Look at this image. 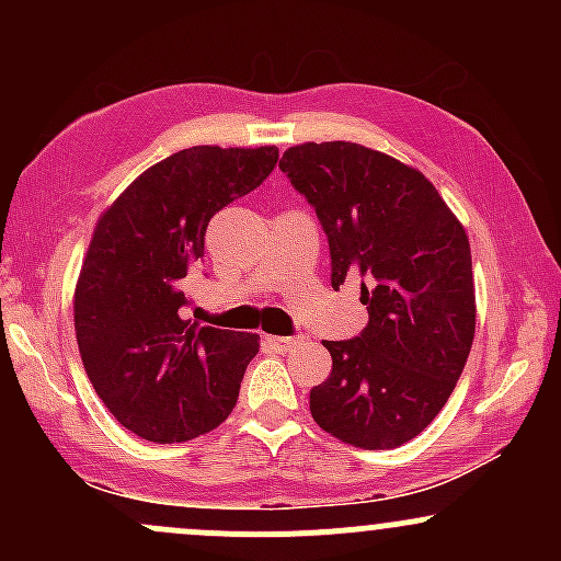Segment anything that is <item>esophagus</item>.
Segmentation results:
<instances>
[{
  "label": "esophagus",
  "mask_w": 561,
  "mask_h": 561,
  "mask_svg": "<svg viewBox=\"0 0 561 561\" xmlns=\"http://www.w3.org/2000/svg\"><path fill=\"white\" fill-rule=\"evenodd\" d=\"M298 340L300 337H279V334H268L266 345L272 347V351H276V353H287V351H293Z\"/></svg>",
  "instance_id": "34e87169"
}]
</instances>
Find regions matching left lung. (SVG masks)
Masks as SVG:
<instances>
[{
    "instance_id": "left-lung-1",
    "label": "left lung",
    "mask_w": 561,
    "mask_h": 561,
    "mask_svg": "<svg viewBox=\"0 0 561 561\" xmlns=\"http://www.w3.org/2000/svg\"><path fill=\"white\" fill-rule=\"evenodd\" d=\"M279 169L330 242L332 287L362 279L369 324L324 340L332 371L311 390L321 430L356 448H398L435 420L474 340L467 231L411 165L356 141L289 147Z\"/></svg>"
}]
</instances>
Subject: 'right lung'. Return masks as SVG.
<instances>
[{
	"instance_id": "obj_1",
	"label": "right lung",
	"mask_w": 561,
	"mask_h": 561,
	"mask_svg": "<svg viewBox=\"0 0 561 561\" xmlns=\"http://www.w3.org/2000/svg\"><path fill=\"white\" fill-rule=\"evenodd\" d=\"M276 160V147L179 150L96 221L76 285V340L96 396L145 440H192L234 409L261 337L182 319L184 279L203 261L210 218L261 186Z\"/></svg>"
}]
</instances>
